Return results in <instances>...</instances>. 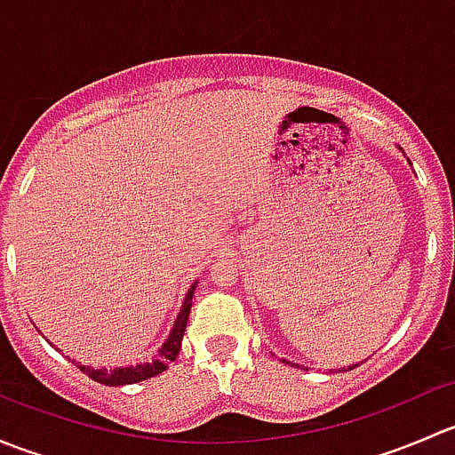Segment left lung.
Returning a JSON list of instances; mask_svg holds the SVG:
<instances>
[{"mask_svg":"<svg viewBox=\"0 0 455 455\" xmlns=\"http://www.w3.org/2000/svg\"><path fill=\"white\" fill-rule=\"evenodd\" d=\"M398 149H401V147H398ZM407 163H410V160H407ZM411 164V163H410ZM286 363L288 365H292V368H297V365L295 363H291V361H286ZM352 368H355V365H350V368H347V370H352ZM347 370H341V371H347Z\"/></svg>","mask_w":455,"mask_h":455,"instance_id":"left-lung-1","label":"left lung"}]
</instances>
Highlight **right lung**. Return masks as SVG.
I'll list each match as a JSON object with an SVG mask.
<instances>
[{
	"instance_id": "right-lung-1",
	"label": "right lung",
	"mask_w": 455,
	"mask_h": 455,
	"mask_svg": "<svg viewBox=\"0 0 455 455\" xmlns=\"http://www.w3.org/2000/svg\"><path fill=\"white\" fill-rule=\"evenodd\" d=\"M196 286H198V282L191 283V288L187 291L185 301H182V306H180V313H178L176 321H173L172 332H169V337L164 339L163 346L158 347V355H156L151 361H145V363H139V365H121V368H109V370L108 368H92V365H81V363H76V361H72V363L84 371V374L90 376L92 380H96V383H100V385H109V387L140 383V380H147V379H151V376L164 371L169 368V363H173V361H176L178 352H180V347H182V337H185L187 321H189L191 301H194Z\"/></svg>"
}]
</instances>
